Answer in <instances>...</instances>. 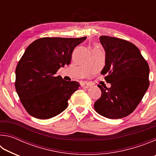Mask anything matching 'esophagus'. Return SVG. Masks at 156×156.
<instances>
[{
    "label": "esophagus",
    "mask_w": 156,
    "mask_h": 156,
    "mask_svg": "<svg viewBox=\"0 0 156 156\" xmlns=\"http://www.w3.org/2000/svg\"><path fill=\"white\" fill-rule=\"evenodd\" d=\"M91 85L90 84H89L88 83H83L81 84V87L83 88H89L90 87Z\"/></svg>",
    "instance_id": "1"
}]
</instances>
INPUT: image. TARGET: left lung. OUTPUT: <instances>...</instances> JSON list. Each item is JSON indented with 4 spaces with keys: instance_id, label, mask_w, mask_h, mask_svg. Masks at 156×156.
I'll list each match as a JSON object with an SVG mask.
<instances>
[{
    "instance_id": "obj_1",
    "label": "left lung",
    "mask_w": 156,
    "mask_h": 156,
    "mask_svg": "<svg viewBox=\"0 0 156 156\" xmlns=\"http://www.w3.org/2000/svg\"><path fill=\"white\" fill-rule=\"evenodd\" d=\"M105 51V66L101 74L111 87H102L101 96L94 103L100 115L120 119L133 112L149 85V67L135 44L115 37L101 36Z\"/></svg>"
}]
</instances>
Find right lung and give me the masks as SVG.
I'll use <instances>...</instances> for the list:
<instances>
[{"label": "right lung", "instance_id": "right-lung-1", "mask_svg": "<svg viewBox=\"0 0 156 156\" xmlns=\"http://www.w3.org/2000/svg\"><path fill=\"white\" fill-rule=\"evenodd\" d=\"M86 38L46 37L27 47L16 69L15 87L29 114L49 119L67 109L68 100L80 84L54 75L70 64L73 49Z\"/></svg>", "mask_w": 156, "mask_h": 156}]
</instances>
